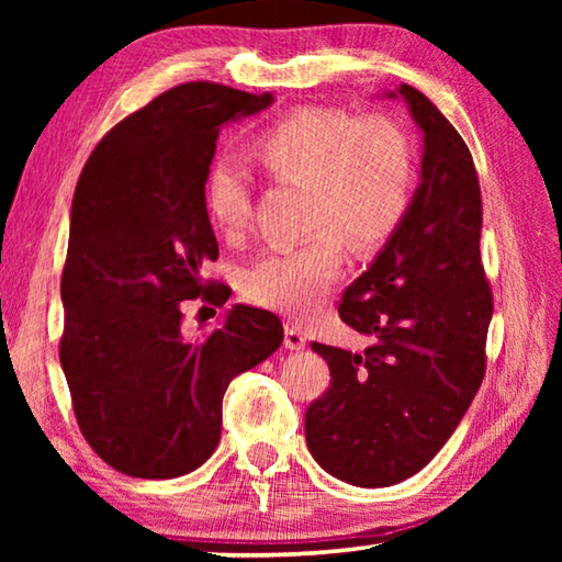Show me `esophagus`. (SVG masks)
Segmentation results:
<instances>
[{
    "label": "esophagus",
    "mask_w": 562,
    "mask_h": 562,
    "mask_svg": "<svg viewBox=\"0 0 562 562\" xmlns=\"http://www.w3.org/2000/svg\"><path fill=\"white\" fill-rule=\"evenodd\" d=\"M304 341H307V339H304L302 327L294 325V322H288V325H284V347L297 351V349L304 347Z\"/></svg>",
    "instance_id": "esophagus-1"
}]
</instances>
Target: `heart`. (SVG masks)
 Instances as JSON below:
<instances>
[{
	"label": "heart",
	"instance_id": "b5f03b06",
	"mask_svg": "<svg viewBox=\"0 0 562 562\" xmlns=\"http://www.w3.org/2000/svg\"><path fill=\"white\" fill-rule=\"evenodd\" d=\"M270 176L304 183V240L268 247L243 274L245 297L262 307L307 315L327 297L351 250H374L396 233L414 201L416 156L394 119H355L341 109L304 106L252 140ZM205 213L217 231L237 235L250 217V190L235 158H217L203 183Z\"/></svg>",
	"mask_w": 562,
	"mask_h": 562
}]
</instances>
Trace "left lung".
<instances>
[{
  "instance_id": "left-lung-1",
  "label": "left lung",
  "mask_w": 562,
  "mask_h": 562,
  "mask_svg": "<svg viewBox=\"0 0 562 562\" xmlns=\"http://www.w3.org/2000/svg\"><path fill=\"white\" fill-rule=\"evenodd\" d=\"M384 99H404L422 131L418 186L404 223L339 304L341 322L372 345H312L331 382L304 414L312 459L359 488L394 486L451 439L481 386L493 317L471 150L418 89L402 83Z\"/></svg>"
}]
</instances>
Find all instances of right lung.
<instances>
[{"mask_svg":"<svg viewBox=\"0 0 562 562\" xmlns=\"http://www.w3.org/2000/svg\"><path fill=\"white\" fill-rule=\"evenodd\" d=\"M272 93L190 81L131 113L93 148L76 186L61 274V369L91 449L136 479H176L211 459L223 396L282 345L268 310L233 304L203 337L186 300L223 304L203 278L217 258L203 183L223 126Z\"/></svg>","mask_w":562,"mask_h":562,"instance_id":"1","label":"right lung"}]
</instances>
